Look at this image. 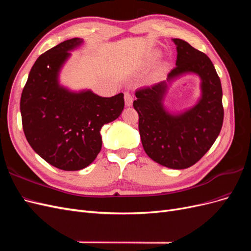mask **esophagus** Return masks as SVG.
Masks as SVG:
<instances>
[{
    "label": "esophagus",
    "mask_w": 251,
    "mask_h": 251,
    "mask_svg": "<svg viewBox=\"0 0 251 251\" xmlns=\"http://www.w3.org/2000/svg\"><path fill=\"white\" fill-rule=\"evenodd\" d=\"M125 103L126 107H130L133 103V96L130 92H125Z\"/></svg>",
    "instance_id": "esophagus-1"
}]
</instances>
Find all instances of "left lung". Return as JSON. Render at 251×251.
Returning a JSON list of instances; mask_svg holds the SVG:
<instances>
[{"mask_svg":"<svg viewBox=\"0 0 251 251\" xmlns=\"http://www.w3.org/2000/svg\"><path fill=\"white\" fill-rule=\"evenodd\" d=\"M177 46L172 80L184 73L198 74L202 97L194 108L172 115L162 105L166 82L140 88L135 92L134 109L139 115V133L147 155L170 169L183 170L198 162L211 148L222 128V87L209 57L187 42L173 39Z\"/></svg>","mask_w":251,"mask_h":251,"instance_id":"obj_1","label":"left lung"}]
</instances>
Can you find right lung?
<instances>
[{
	"label": "right lung",
	"mask_w": 251,
	"mask_h": 251,
	"mask_svg": "<svg viewBox=\"0 0 251 251\" xmlns=\"http://www.w3.org/2000/svg\"><path fill=\"white\" fill-rule=\"evenodd\" d=\"M82 40L58 44L36 59L21 96L26 139L45 161L63 171H79L101 150L103 125L119 117L124 94L101 97L91 91L73 93L60 87L58 72Z\"/></svg>",
	"instance_id": "add662e5"
}]
</instances>
